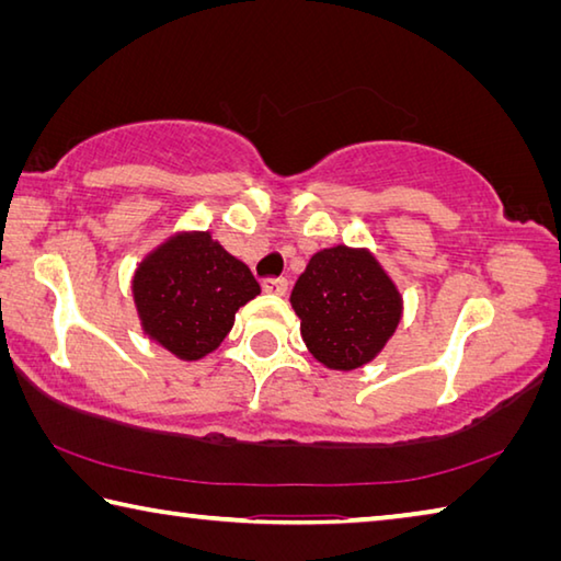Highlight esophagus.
I'll use <instances>...</instances> for the list:
<instances>
[{
  "instance_id": "34e87169",
  "label": "esophagus",
  "mask_w": 561,
  "mask_h": 561,
  "mask_svg": "<svg viewBox=\"0 0 561 561\" xmlns=\"http://www.w3.org/2000/svg\"><path fill=\"white\" fill-rule=\"evenodd\" d=\"M262 289L267 294H274V297H284V294H287V289H289V282L282 279V277H270V279L262 282Z\"/></svg>"
}]
</instances>
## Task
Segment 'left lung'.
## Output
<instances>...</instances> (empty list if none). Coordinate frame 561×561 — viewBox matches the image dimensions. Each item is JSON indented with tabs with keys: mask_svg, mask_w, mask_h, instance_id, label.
Masks as SVG:
<instances>
[{
	"mask_svg": "<svg viewBox=\"0 0 561 561\" xmlns=\"http://www.w3.org/2000/svg\"><path fill=\"white\" fill-rule=\"evenodd\" d=\"M301 339L333 370L360 368L380 353L400 323L402 301L365 250L316 252L291 291Z\"/></svg>",
	"mask_w": 561,
	"mask_h": 561,
	"instance_id": "1",
	"label": "left lung"
}]
</instances>
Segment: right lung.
<instances>
[{"instance_id":"add662e5","label":"right lung","mask_w":561,"mask_h":561,"mask_svg":"<svg viewBox=\"0 0 561 561\" xmlns=\"http://www.w3.org/2000/svg\"><path fill=\"white\" fill-rule=\"evenodd\" d=\"M260 294L248 264L208 232L171 238L141 262L135 301L145 331L179 358L196 360L218 348L236 311Z\"/></svg>"}]
</instances>
